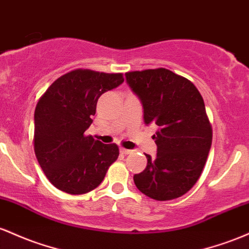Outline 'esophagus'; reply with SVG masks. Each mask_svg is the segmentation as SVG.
<instances>
[{"label":"esophagus","mask_w":249,"mask_h":249,"mask_svg":"<svg viewBox=\"0 0 249 249\" xmlns=\"http://www.w3.org/2000/svg\"><path fill=\"white\" fill-rule=\"evenodd\" d=\"M120 152H121L122 154L128 155V154H132L133 150H130V149H125V148H120Z\"/></svg>","instance_id":"esophagus-1"}]
</instances>
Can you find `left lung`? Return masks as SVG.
Wrapping results in <instances>:
<instances>
[{
  "mask_svg": "<svg viewBox=\"0 0 249 249\" xmlns=\"http://www.w3.org/2000/svg\"><path fill=\"white\" fill-rule=\"evenodd\" d=\"M125 81L143 107L144 124H155V159L134 175L140 192L158 201L177 199L199 180L212 146V125L196 87L164 68L129 71Z\"/></svg>",
  "mask_w": 249,
  "mask_h": 249,
  "instance_id": "left-lung-1",
  "label": "left lung"
}]
</instances>
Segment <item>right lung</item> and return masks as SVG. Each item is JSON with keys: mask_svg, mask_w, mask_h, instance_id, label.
<instances>
[{"mask_svg": "<svg viewBox=\"0 0 249 249\" xmlns=\"http://www.w3.org/2000/svg\"><path fill=\"white\" fill-rule=\"evenodd\" d=\"M122 74L71 71L52 83L35 108L34 149L46 177L68 194H85L102 182L119 158L115 143L85 135L99 97L124 82Z\"/></svg>", "mask_w": 249, "mask_h": 249, "instance_id": "1", "label": "right lung"}]
</instances>
